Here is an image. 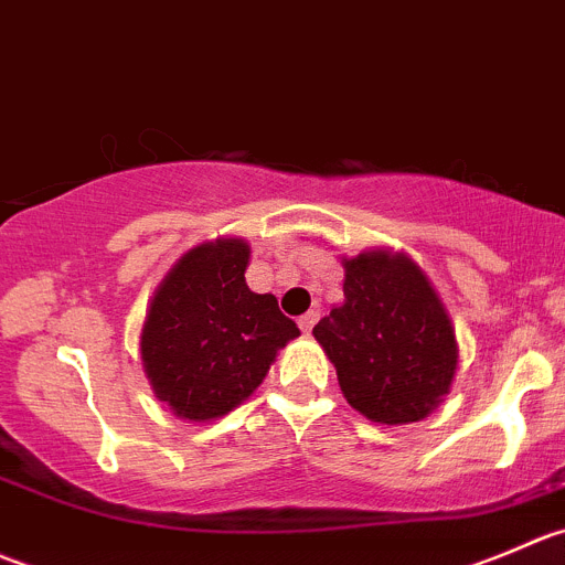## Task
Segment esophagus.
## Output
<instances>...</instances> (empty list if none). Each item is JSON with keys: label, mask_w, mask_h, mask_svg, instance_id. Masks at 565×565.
I'll list each match as a JSON object with an SVG mask.
<instances>
[{"label": "esophagus", "mask_w": 565, "mask_h": 565, "mask_svg": "<svg viewBox=\"0 0 565 565\" xmlns=\"http://www.w3.org/2000/svg\"><path fill=\"white\" fill-rule=\"evenodd\" d=\"M316 321H318V310L305 312V316L299 318V329H301V332H305V334H310L312 327H316Z\"/></svg>", "instance_id": "obj_1"}]
</instances>
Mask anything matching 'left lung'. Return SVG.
Masks as SVG:
<instances>
[{"mask_svg":"<svg viewBox=\"0 0 565 565\" xmlns=\"http://www.w3.org/2000/svg\"><path fill=\"white\" fill-rule=\"evenodd\" d=\"M343 305L312 327L340 390L373 423H417L450 390L454 323L420 266L384 249L345 260Z\"/></svg>","mask_w":565,"mask_h":565,"instance_id":"1","label":"left lung"}]
</instances>
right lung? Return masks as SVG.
I'll return each instance as SVG.
<instances>
[{"instance_id": "add662e5", "label": "right lung", "mask_w": 565, "mask_h": 565, "mask_svg": "<svg viewBox=\"0 0 565 565\" xmlns=\"http://www.w3.org/2000/svg\"><path fill=\"white\" fill-rule=\"evenodd\" d=\"M249 247L216 238L183 255L150 301L142 365L156 398L203 423L242 404L269 373L277 349L299 334L271 294H253Z\"/></svg>"}]
</instances>
